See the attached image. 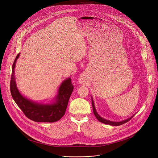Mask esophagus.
Segmentation results:
<instances>
[{"mask_svg":"<svg viewBox=\"0 0 158 158\" xmlns=\"http://www.w3.org/2000/svg\"><path fill=\"white\" fill-rule=\"evenodd\" d=\"M80 82H83V79H82V78H81V79H80Z\"/></svg>","mask_w":158,"mask_h":158,"instance_id":"1","label":"esophagus"}]
</instances>
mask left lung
<instances>
[{"label": "left lung", "instance_id": "left-lung-1", "mask_svg": "<svg viewBox=\"0 0 158 158\" xmlns=\"http://www.w3.org/2000/svg\"><path fill=\"white\" fill-rule=\"evenodd\" d=\"M92 99V106H93V112H94V114L95 115V117H96V118L99 121L103 123H105V124H107V125H112V126H118V125H121L123 123H125L126 122H128L130 120L132 119V118L134 116H132L131 117L128 118L125 120H123V121H121V122H112V121H110V120H106L103 118H102V117H100L98 113H97L96 110V108H95V106H94V102H93V98H91Z\"/></svg>", "mask_w": 158, "mask_h": 158}]
</instances>
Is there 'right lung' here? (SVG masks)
<instances>
[{
  "label": "right lung",
  "instance_id": "right-lung-1",
  "mask_svg": "<svg viewBox=\"0 0 158 158\" xmlns=\"http://www.w3.org/2000/svg\"><path fill=\"white\" fill-rule=\"evenodd\" d=\"M19 53L16 56L12 65L10 83L11 95L17 105L23 111L25 116L36 122H55L59 120L65 114L70 96L74 86L71 79H65L60 85L55 101L50 104H43L34 102L22 96L18 89L14 69Z\"/></svg>",
  "mask_w": 158,
  "mask_h": 158
}]
</instances>
